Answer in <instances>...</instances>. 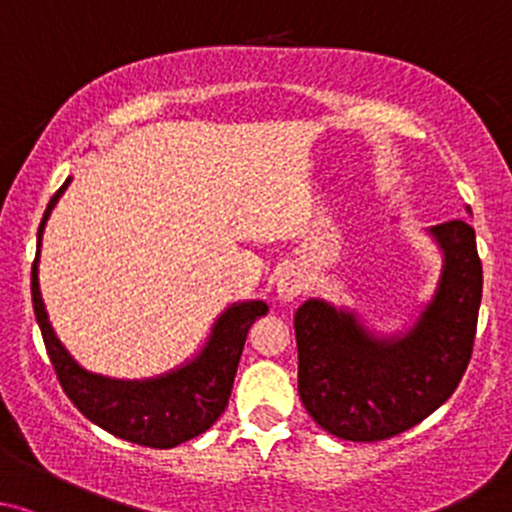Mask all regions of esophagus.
<instances>
[{"mask_svg": "<svg viewBox=\"0 0 512 512\" xmlns=\"http://www.w3.org/2000/svg\"><path fill=\"white\" fill-rule=\"evenodd\" d=\"M276 293L281 303H293L300 293H303V276L298 271H283L276 283Z\"/></svg>", "mask_w": 512, "mask_h": 512, "instance_id": "34e87169", "label": "esophagus"}]
</instances>
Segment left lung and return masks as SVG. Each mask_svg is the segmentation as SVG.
Segmentation results:
<instances>
[{"label": "left lung", "mask_w": 512, "mask_h": 512, "mask_svg": "<svg viewBox=\"0 0 512 512\" xmlns=\"http://www.w3.org/2000/svg\"><path fill=\"white\" fill-rule=\"evenodd\" d=\"M429 236L444 266L409 333L377 337L357 313L323 298L295 310L300 402L337 439L384 441L412 429L466 372L483 293L476 231L453 219L431 226Z\"/></svg>", "instance_id": "left-lung-1"}]
</instances>
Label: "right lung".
<instances>
[{"label":"right lung","mask_w":512,"mask_h":512,"mask_svg":"<svg viewBox=\"0 0 512 512\" xmlns=\"http://www.w3.org/2000/svg\"><path fill=\"white\" fill-rule=\"evenodd\" d=\"M68 184L71 177L61 184L46 207L36 236V258L31 263V300L51 365L68 399L100 429L150 449H175L204 434L226 409L246 335L254 320L268 313V305L263 300L231 303L212 325L202 350L172 372L150 379H113L83 370L51 328L39 288L41 236L51 209L56 207Z\"/></svg>","instance_id":"obj_1"}]
</instances>
